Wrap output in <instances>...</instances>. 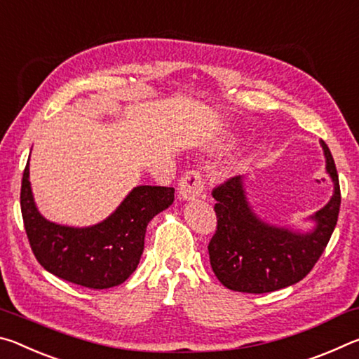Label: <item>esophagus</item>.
Listing matches in <instances>:
<instances>
[{"mask_svg": "<svg viewBox=\"0 0 359 359\" xmlns=\"http://www.w3.org/2000/svg\"><path fill=\"white\" fill-rule=\"evenodd\" d=\"M204 191V182L196 171L185 172L179 182V194L184 201H194Z\"/></svg>", "mask_w": 359, "mask_h": 359, "instance_id": "obj_1", "label": "esophagus"}]
</instances>
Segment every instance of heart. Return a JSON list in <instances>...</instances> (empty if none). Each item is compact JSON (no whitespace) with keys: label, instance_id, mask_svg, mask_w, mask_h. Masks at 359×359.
Instances as JSON below:
<instances>
[{"label":"heart","instance_id":"1","mask_svg":"<svg viewBox=\"0 0 359 359\" xmlns=\"http://www.w3.org/2000/svg\"><path fill=\"white\" fill-rule=\"evenodd\" d=\"M224 144H220L218 147H223ZM241 166V158H231L228 163H224V166L222 168V174L228 175V174H233L234 171H238Z\"/></svg>","mask_w":359,"mask_h":359}]
</instances>
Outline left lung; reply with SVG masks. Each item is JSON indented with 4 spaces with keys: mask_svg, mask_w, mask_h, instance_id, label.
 <instances>
[{
    "mask_svg": "<svg viewBox=\"0 0 359 359\" xmlns=\"http://www.w3.org/2000/svg\"><path fill=\"white\" fill-rule=\"evenodd\" d=\"M321 147L334 191L327 204L309 217L312 229L277 226L259 218L248 201L242 175L212 191L217 231L209 242V258L224 287L241 293H269L297 283L312 271L331 239L340 208L336 165L323 141Z\"/></svg>",
    "mask_w": 359,
    "mask_h": 359,
    "instance_id": "obj_1",
    "label": "left lung"
}]
</instances>
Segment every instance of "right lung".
I'll list each match as a JSON object with an SVG mask.
<instances>
[{"mask_svg":"<svg viewBox=\"0 0 359 359\" xmlns=\"http://www.w3.org/2000/svg\"><path fill=\"white\" fill-rule=\"evenodd\" d=\"M172 203L174 188L137 185L102 222L68 226L41 215L29 184V161L23 171L20 208L36 259L50 274L93 290L117 287L136 271L149 222Z\"/></svg>","mask_w":359,"mask_h":359,"instance_id":"right-lung-1","label":"right lung"}]
</instances>
